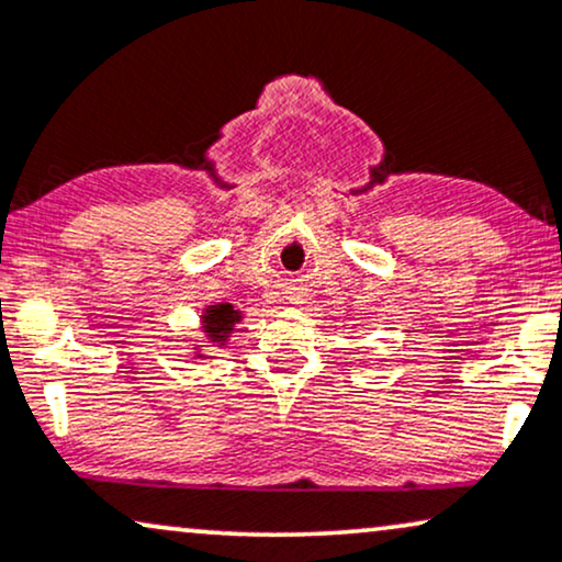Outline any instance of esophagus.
<instances>
[{
    "mask_svg": "<svg viewBox=\"0 0 562 562\" xmlns=\"http://www.w3.org/2000/svg\"><path fill=\"white\" fill-rule=\"evenodd\" d=\"M293 303H303V301H301V295H299V301H293Z\"/></svg>",
    "mask_w": 562,
    "mask_h": 562,
    "instance_id": "esophagus-1",
    "label": "esophagus"
}]
</instances>
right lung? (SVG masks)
Returning a JSON list of instances; mask_svg holds the SVG:
<instances>
[{
  "instance_id": "obj_1",
  "label": "right lung",
  "mask_w": 562,
  "mask_h": 562,
  "mask_svg": "<svg viewBox=\"0 0 562 562\" xmlns=\"http://www.w3.org/2000/svg\"><path fill=\"white\" fill-rule=\"evenodd\" d=\"M240 322H243V311L235 308L233 303H214V306H206L199 316V327L201 333H204L206 346H195L193 356L214 358V356H206V348H225Z\"/></svg>"
}]
</instances>
